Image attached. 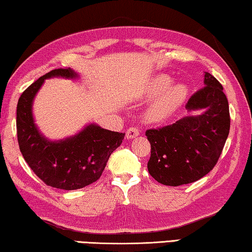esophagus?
I'll use <instances>...</instances> for the list:
<instances>
[{
  "label": "esophagus",
  "instance_id": "34e87169",
  "mask_svg": "<svg viewBox=\"0 0 252 252\" xmlns=\"http://www.w3.org/2000/svg\"><path fill=\"white\" fill-rule=\"evenodd\" d=\"M139 135V130L136 128V127H129L128 129L126 130V137L128 139L135 138Z\"/></svg>",
  "mask_w": 252,
  "mask_h": 252
}]
</instances>
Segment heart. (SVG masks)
I'll return each mask as SVG.
<instances>
[{
    "label": "heart",
    "mask_w": 252,
    "mask_h": 252,
    "mask_svg": "<svg viewBox=\"0 0 252 252\" xmlns=\"http://www.w3.org/2000/svg\"><path fill=\"white\" fill-rule=\"evenodd\" d=\"M171 79L168 75L161 74L151 81L148 88L150 96L158 95L148 111V117L151 121H162L168 118L179 109L186 101L188 95V89L184 84H173L170 86Z\"/></svg>",
    "instance_id": "heart-1"
}]
</instances>
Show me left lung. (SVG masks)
Here are the masks:
<instances>
[{"mask_svg":"<svg viewBox=\"0 0 252 252\" xmlns=\"http://www.w3.org/2000/svg\"><path fill=\"white\" fill-rule=\"evenodd\" d=\"M205 86L196 91L186 109H204L171 125L145 131L151 144L150 175L165 186L191 184L206 176L218 163L230 131V110L223 87L205 72Z\"/></svg>","mask_w":252,"mask_h":252,"instance_id":"1","label":"left lung"}]
</instances>
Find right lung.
<instances>
[{
    "label": "right lung",
    "mask_w": 252,
    "mask_h": 252,
    "mask_svg": "<svg viewBox=\"0 0 252 252\" xmlns=\"http://www.w3.org/2000/svg\"><path fill=\"white\" fill-rule=\"evenodd\" d=\"M75 77L71 68H55L46 73L22 92L17 106L19 148L38 178L50 187L74 190L94 184L102 175L111 153L121 146L124 133L89 125L75 136L60 142L45 138L34 126L32 106L45 79Z\"/></svg>",
    "instance_id": "right-lung-1"
}]
</instances>
